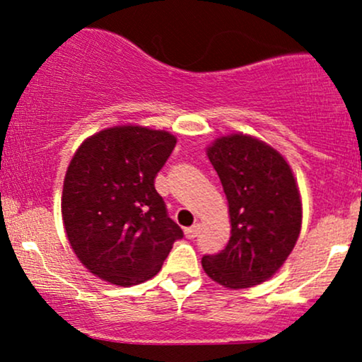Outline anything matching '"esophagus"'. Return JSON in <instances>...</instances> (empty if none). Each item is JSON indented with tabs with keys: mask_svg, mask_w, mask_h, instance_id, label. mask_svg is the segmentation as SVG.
<instances>
[{
	"mask_svg": "<svg viewBox=\"0 0 362 362\" xmlns=\"http://www.w3.org/2000/svg\"><path fill=\"white\" fill-rule=\"evenodd\" d=\"M184 235H185V238L194 240L195 236L199 235V226H197V224H194V226H190V228H185V230H184Z\"/></svg>",
	"mask_w": 362,
	"mask_h": 362,
	"instance_id": "esophagus-1",
	"label": "esophagus"
}]
</instances>
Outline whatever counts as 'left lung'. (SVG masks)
I'll return each instance as SVG.
<instances>
[{"label": "left lung", "instance_id": "obj_1", "mask_svg": "<svg viewBox=\"0 0 362 362\" xmlns=\"http://www.w3.org/2000/svg\"><path fill=\"white\" fill-rule=\"evenodd\" d=\"M228 199L231 236L202 269L228 289L262 284L288 260L301 231L296 178L277 149L253 136H221L206 149Z\"/></svg>", "mask_w": 362, "mask_h": 362}]
</instances>
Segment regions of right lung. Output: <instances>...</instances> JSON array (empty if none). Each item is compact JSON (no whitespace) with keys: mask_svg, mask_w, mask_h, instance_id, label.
I'll list each match as a JSON object with an SVG mask.
<instances>
[{"mask_svg":"<svg viewBox=\"0 0 362 362\" xmlns=\"http://www.w3.org/2000/svg\"><path fill=\"white\" fill-rule=\"evenodd\" d=\"M175 144L167 131L126 124L90 136L73 155L62 185V223L93 276L124 288L141 284L160 272L184 236L155 189Z\"/></svg>","mask_w":362,"mask_h":362,"instance_id":"1","label":"right lung"}]
</instances>
